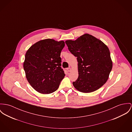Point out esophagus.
<instances>
[{"label":"esophagus","mask_w":132,"mask_h":132,"mask_svg":"<svg viewBox=\"0 0 132 132\" xmlns=\"http://www.w3.org/2000/svg\"><path fill=\"white\" fill-rule=\"evenodd\" d=\"M67 70L68 72H70L71 70V68H70V67H69V68H68L67 69Z\"/></svg>","instance_id":"obj_1"}]
</instances>
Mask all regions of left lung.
<instances>
[{
    "instance_id": "obj_1",
    "label": "left lung",
    "mask_w": 132,
    "mask_h": 132,
    "mask_svg": "<svg viewBox=\"0 0 132 132\" xmlns=\"http://www.w3.org/2000/svg\"><path fill=\"white\" fill-rule=\"evenodd\" d=\"M65 43L78 63V77L73 82L74 87L83 93H90L101 88L108 80L112 67L107 46L88 34L75 41L67 40Z\"/></svg>"
}]
</instances>
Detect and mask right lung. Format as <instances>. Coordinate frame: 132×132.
<instances>
[{
  "label": "right lung",
  "mask_w": 132,
  "mask_h": 132,
  "mask_svg": "<svg viewBox=\"0 0 132 132\" xmlns=\"http://www.w3.org/2000/svg\"><path fill=\"white\" fill-rule=\"evenodd\" d=\"M63 41L47 39L32 45L26 52L23 69L32 87L42 94L57 90L65 74L61 67Z\"/></svg>",
  "instance_id": "obj_1"
}]
</instances>
